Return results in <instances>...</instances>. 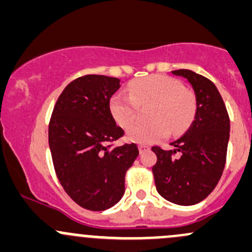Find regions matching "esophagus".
Returning a JSON list of instances; mask_svg holds the SVG:
<instances>
[{
	"label": "esophagus",
	"instance_id": "obj_1",
	"mask_svg": "<svg viewBox=\"0 0 252 252\" xmlns=\"http://www.w3.org/2000/svg\"><path fill=\"white\" fill-rule=\"evenodd\" d=\"M138 149H139V153H144L145 150H149V147H148V145H144V144H139V145H138Z\"/></svg>",
	"mask_w": 252,
	"mask_h": 252
}]
</instances>
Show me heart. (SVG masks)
Returning a JSON list of instances; mask_svg holds the SVG:
<instances>
[{"label": "heart", "mask_w": 252, "mask_h": 252, "mask_svg": "<svg viewBox=\"0 0 252 252\" xmlns=\"http://www.w3.org/2000/svg\"><path fill=\"white\" fill-rule=\"evenodd\" d=\"M129 96L116 93L109 101V110L118 125L127 127L136 120L137 107L151 104L147 123H137L126 131L131 142L149 144L163 139L167 134L183 132L196 112L193 94L184 89L179 80L166 75H150L131 83Z\"/></svg>", "instance_id": "1"}]
</instances>
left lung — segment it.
Instances as JSON below:
<instances>
[{
	"label": "left lung",
	"mask_w": 252,
	"mask_h": 252,
	"mask_svg": "<svg viewBox=\"0 0 252 252\" xmlns=\"http://www.w3.org/2000/svg\"><path fill=\"white\" fill-rule=\"evenodd\" d=\"M191 84L196 96L194 120L186 133L170 143L173 150L153 147L156 190L179 205L202 202L218 185L226 163L229 118L220 93L208 78L190 71H172Z\"/></svg>",
	"instance_id": "left-lung-1"
}]
</instances>
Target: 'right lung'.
<instances>
[{
    "label": "right lung",
    "instance_id": "1",
    "mask_svg": "<svg viewBox=\"0 0 252 252\" xmlns=\"http://www.w3.org/2000/svg\"><path fill=\"white\" fill-rule=\"evenodd\" d=\"M120 79L89 74L73 80L56 101L49 123V148L58 179L80 207L112 208L125 192V174L137 158V145L112 148L124 136L109 101Z\"/></svg>",
    "mask_w": 252,
    "mask_h": 252
}]
</instances>
